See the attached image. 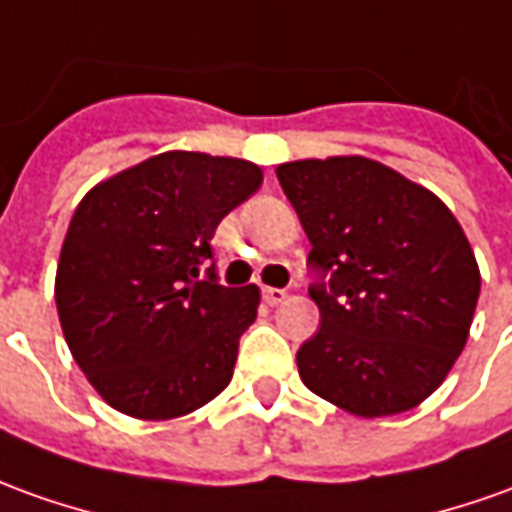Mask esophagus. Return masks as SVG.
<instances>
[{
	"mask_svg": "<svg viewBox=\"0 0 512 512\" xmlns=\"http://www.w3.org/2000/svg\"><path fill=\"white\" fill-rule=\"evenodd\" d=\"M262 295H264V301L270 303V306H276V303H284V298H287V292L276 290V287H264Z\"/></svg>",
	"mask_w": 512,
	"mask_h": 512,
	"instance_id": "esophagus-1",
	"label": "esophagus"
}]
</instances>
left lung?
I'll use <instances>...</instances> for the list:
<instances>
[{
	"mask_svg": "<svg viewBox=\"0 0 512 512\" xmlns=\"http://www.w3.org/2000/svg\"><path fill=\"white\" fill-rule=\"evenodd\" d=\"M309 236L320 329L298 348L303 384L382 418L418 407L463 354L479 267L438 195L362 155L276 169Z\"/></svg>",
	"mask_w": 512,
	"mask_h": 512,
	"instance_id": "8db88e82",
	"label": "left lung"
}]
</instances>
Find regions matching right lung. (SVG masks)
<instances>
[{
  "instance_id": "right-lung-1",
  "label": "right lung",
  "mask_w": 512,
  "mask_h": 512,
  "mask_svg": "<svg viewBox=\"0 0 512 512\" xmlns=\"http://www.w3.org/2000/svg\"><path fill=\"white\" fill-rule=\"evenodd\" d=\"M262 186L242 158L169 150L97 183L63 239L55 303L74 362L114 410L169 421L220 396L259 287H222L220 220Z\"/></svg>"
}]
</instances>
